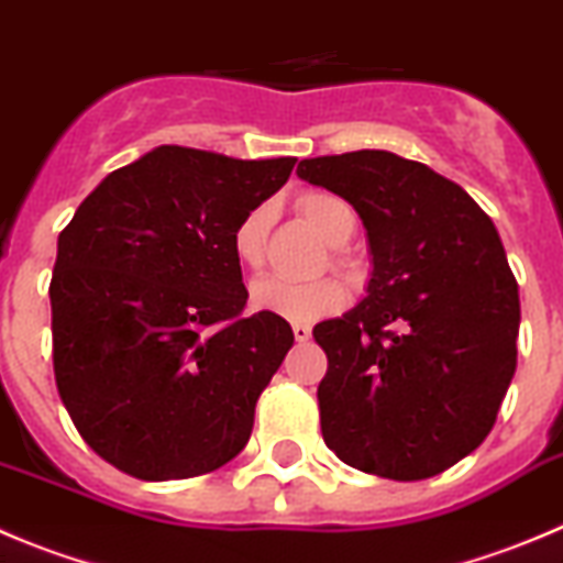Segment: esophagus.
Segmentation results:
<instances>
[{
	"mask_svg": "<svg viewBox=\"0 0 563 563\" xmlns=\"http://www.w3.org/2000/svg\"><path fill=\"white\" fill-rule=\"evenodd\" d=\"M291 331L297 342H308V339H311V325H306V322H294Z\"/></svg>",
	"mask_w": 563,
	"mask_h": 563,
	"instance_id": "obj_1",
	"label": "esophagus"
}]
</instances>
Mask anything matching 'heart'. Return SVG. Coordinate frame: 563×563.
Here are the masks:
<instances>
[{
  "label": "heart",
  "instance_id": "1",
  "mask_svg": "<svg viewBox=\"0 0 563 563\" xmlns=\"http://www.w3.org/2000/svg\"><path fill=\"white\" fill-rule=\"evenodd\" d=\"M297 210L306 219V224L317 232L328 246L347 244L356 232V212L344 199L333 194H306L297 201ZM272 210L269 207H255L238 221L232 232V255L246 269H261L266 261V238H269ZM347 300V288L333 277H319V280L294 283L286 277H261L252 286V302L261 311H269L275 317L291 319V322H313L319 317L339 311Z\"/></svg>",
  "mask_w": 563,
  "mask_h": 563
}]
</instances>
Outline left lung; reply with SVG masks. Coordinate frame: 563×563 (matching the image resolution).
<instances>
[{"instance_id": "8db88e82", "label": "left lung", "mask_w": 563, "mask_h": 563, "mask_svg": "<svg viewBox=\"0 0 563 563\" xmlns=\"http://www.w3.org/2000/svg\"><path fill=\"white\" fill-rule=\"evenodd\" d=\"M297 176L358 212L373 257L364 300L313 328L322 438L364 474L434 477L488 438L516 373L499 232L463 187L389 151L313 156Z\"/></svg>"}]
</instances>
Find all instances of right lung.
I'll return each mask as SVG.
<instances>
[{
    "mask_svg": "<svg viewBox=\"0 0 563 563\" xmlns=\"http://www.w3.org/2000/svg\"><path fill=\"white\" fill-rule=\"evenodd\" d=\"M294 162L159 145L111 170L58 235L55 384L80 438L131 477H199L250 440L294 333L269 311L241 317L232 232Z\"/></svg>",
    "mask_w": 563,
    "mask_h": 563,
    "instance_id": "obj_1",
    "label": "right lung"
}]
</instances>
